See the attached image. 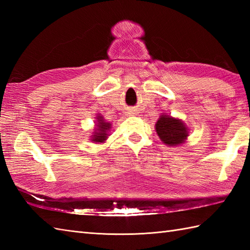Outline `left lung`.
Here are the masks:
<instances>
[{"mask_svg": "<svg viewBox=\"0 0 250 250\" xmlns=\"http://www.w3.org/2000/svg\"><path fill=\"white\" fill-rule=\"evenodd\" d=\"M156 131L160 140L167 146H177L187 140L188 128L182 120L163 114L156 124Z\"/></svg>", "mask_w": 250, "mask_h": 250, "instance_id": "1", "label": "left lung"}]
</instances>
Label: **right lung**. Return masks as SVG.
<instances>
[{"mask_svg": "<svg viewBox=\"0 0 250 250\" xmlns=\"http://www.w3.org/2000/svg\"><path fill=\"white\" fill-rule=\"evenodd\" d=\"M97 129H95L92 137V142L94 143H103L106 141L108 136V131L110 129V124L109 122H106L102 116L97 117Z\"/></svg>", "mask_w": 250, "mask_h": 250, "instance_id": "right-lung-1", "label": "right lung"}]
</instances>
